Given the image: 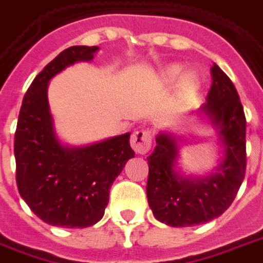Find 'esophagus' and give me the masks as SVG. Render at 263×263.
Here are the masks:
<instances>
[{
	"label": "esophagus",
	"mask_w": 263,
	"mask_h": 263,
	"mask_svg": "<svg viewBox=\"0 0 263 263\" xmlns=\"http://www.w3.org/2000/svg\"><path fill=\"white\" fill-rule=\"evenodd\" d=\"M131 146L138 155H146L152 146L151 131L142 129V131L134 132L131 137Z\"/></svg>",
	"instance_id": "esophagus-1"
}]
</instances>
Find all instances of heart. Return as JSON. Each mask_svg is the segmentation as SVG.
I'll return each mask as SVG.
<instances>
[{"mask_svg": "<svg viewBox=\"0 0 263 263\" xmlns=\"http://www.w3.org/2000/svg\"><path fill=\"white\" fill-rule=\"evenodd\" d=\"M181 73H182V67L181 65H170V67L164 68L160 73L161 81L167 85H171V83H174L181 77ZM199 86V81H198V78H196L195 73H186L182 77L180 83L181 90L184 93H194Z\"/></svg>", "mask_w": 263, "mask_h": 263, "instance_id": "1", "label": "heart"}]
</instances>
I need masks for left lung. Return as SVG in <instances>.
<instances>
[{"instance_id": "8db88e82", "label": "left lung", "mask_w": 263, "mask_h": 263, "mask_svg": "<svg viewBox=\"0 0 263 263\" xmlns=\"http://www.w3.org/2000/svg\"><path fill=\"white\" fill-rule=\"evenodd\" d=\"M212 86L201 112L213 124L224 145V159L208 177H182L176 171V138L160 132L147 157L146 195L157 220L173 227L208 223L229 209L246 176L247 121L230 78L216 64Z\"/></svg>"}]
</instances>
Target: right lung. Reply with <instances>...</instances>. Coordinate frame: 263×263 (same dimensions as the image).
Returning a JSON list of instances; mask_svg holds the SVG:
<instances>
[{"label":"right lung","mask_w":263,"mask_h":263,"mask_svg":"<svg viewBox=\"0 0 263 263\" xmlns=\"http://www.w3.org/2000/svg\"><path fill=\"white\" fill-rule=\"evenodd\" d=\"M97 50V46H72L60 52L29 86L17 118L13 142L17 190L34 215L58 227L96 224L104 215L112 182L135 156L131 134L68 147L54 131L47 99L50 79L75 62L93 60Z\"/></svg>","instance_id":"1"}]
</instances>
